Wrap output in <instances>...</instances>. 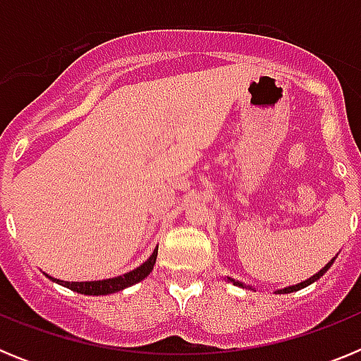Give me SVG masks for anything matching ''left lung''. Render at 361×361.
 Wrapping results in <instances>:
<instances>
[{
	"label": "left lung",
	"instance_id": "obj_1",
	"mask_svg": "<svg viewBox=\"0 0 361 361\" xmlns=\"http://www.w3.org/2000/svg\"><path fill=\"white\" fill-rule=\"evenodd\" d=\"M338 257V255H336ZM336 257L334 258H331L329 262L325 264L324 267H322L320 271H318V273H314V275L311 276V279H307V280H304V282H300V283H296V286H289V288H283V289H279V295H286V293H293V291H298V289H304V288H307V286H311L312 282H317L318 279H320V276H324L325 273H327V269H329L331 266H333L334 264V260H336ZM228 282H231L233 286H238V288H247V289H253L251 288V286H245V283H242V282H238V280H235V279H229L228 276Z\"/></svg>",
	"mask_w": 361,
	"mask_h": 361
}]
</instances>
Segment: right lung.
<instances>
[{
    "label": "right lung",
    "mask_w": 361,
    "mask_h": 361,
    "mask_svg": "<svg viewBox=\"0 0 361 361\" xmlns=\"http://www.w3.org/2000/svg\"><path fill=\"white\" fill-rule=\"evenodd\" d=\"M157 250L155 247L153 253L149 255V258L146 260L145 264H141L139 267H135L133 271H128V273H124V275L116 276V279H106V280H92V282H65V280H59V279H52V282L59 283V286H65V288L72 289L75 293H81V295H111V293H117V291H123V289L130 288L133 283L141 282L145 280L146 276L152 273L153 266H155V260H157Z\"/></svg>",
    "instance_id": "add662e5"
}]
</instances>
